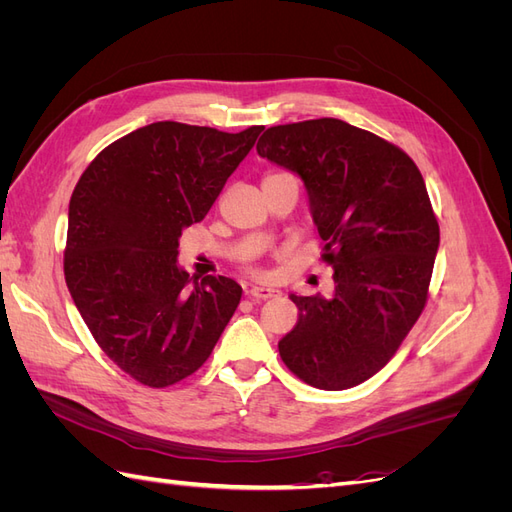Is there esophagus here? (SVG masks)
<instances>
[{
    "label": "esophagus",
    "mask_w": 512,
    "mask_h": 512,
    "mask_svg": "<svg viewBox=\"0 0 512 512\" xmlns=\"http://www.w3.org/2000/svg\"><path fill=\"white\" fill-rule=\"evenodd\" d=\"M277 290L275 288H267V286H252L247 290V297L254 299V301H267L271 297H275Z\"/></svg>",
    "instance_id": "34e87169"
}]
</instances>
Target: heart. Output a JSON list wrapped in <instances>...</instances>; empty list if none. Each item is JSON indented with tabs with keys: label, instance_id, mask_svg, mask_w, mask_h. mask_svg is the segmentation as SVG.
Masks as SVG:
<instances>
[{
	"label": "heart",
	"instance_id": "heart-1",
	"mask_svg": "<svg viewBox=\"0 0 512 512\" xmlns=\"http://www.w3.org/2000/svg\"><path fill=\"white\" fill-rule=\"evenodd\" d=\"M271 175H275V173H271ZM250 273H252L254 277H265V275H267V271H265V269H262V267H258V265L250 267Z\"/></svg>",
	"mask_w": 512,
	"mask_h": 512
}]
</instances>
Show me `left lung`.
<instances>
[{"label":"left lung","mask_w":512,"mask_h":512,"mask_svg":"<svg viewBox=\"0 0 512 512\" xmlns=\"http://www.w3.org/2000/svg\"><path fill=\"white\" fill-rule=\"evenodd\" d=\"M258 156L297 173L333 267V297H297L277 348L322 391H344L389 363L429 299L440 226L404 149L333 117L273 126Z\"/></svg>","instance_id":"left-lung-1"}]
</instances>
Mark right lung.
Listing matches in <instances>:
<instances>
[{
	"label": "right lung",
	"mask_w": 512,
	"mask_h": 512,
	"mask_svg": "<svg viewBox=\"0 0 512 512\" xmlns=\"http://www.w3.org/2000/svg\"><path fill=\"white\" fill-rule=\"evenodd\" d=\"M260 132L149 123L104 147L72 192L64 275L74 305L108 359L151 389L203 367L241 301L224 275L190 286L177 247Z\"/></svg>",
	"instance_id": "add662e5"
}]
</instances>
